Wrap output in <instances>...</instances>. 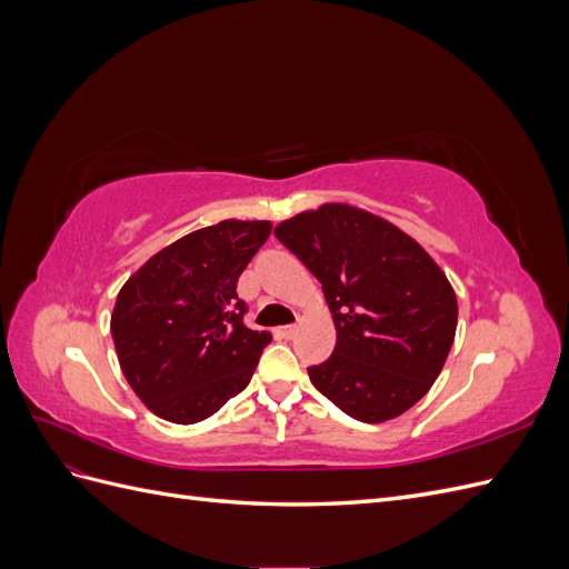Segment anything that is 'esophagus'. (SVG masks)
Masks as SVG:
<instances>
[{
	"mask_svg": "<svg viewBox=\"0 0 569 569\" xmlns=\"http://www.w3.org/2000/svg\"><path fill=\"white\" fill-rule=\"evenodd\" d=\"M278 335L284 339H291L297 335V325H287V327H278Z\"/></svg>",
	"mask_w": 569,
	"mask_h": 569,
	"instance_id": "obj_1",
	"label": "esophagus"
}]
</instances>
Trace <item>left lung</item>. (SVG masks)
Returning a JSON list of instances; mask_svg holds the SVG:
<instances>
[{
    "label": "left lung",
    "instance_id": "1",
    "mask_svg": "<svg viewBox=\"0 0 569 569\" xmlns=\"http://www.w3.org/2000/svg\"><path fill=\"white\" fill-rule=\"evenodd\" d=\"M274 237L320 280L337 330L335 353L308 368L313 387L370 425L416 406L449 358L458 325L456 291L435 258L351 203L301 211Z\"/></svg>",
    "mask_w": 569,
    "mask_h": 569
}]
</instances>
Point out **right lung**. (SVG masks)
Instances as JSON below:
<instances>
[{
  "label": "right lung",
  "mask_w": 569,
  "mask_h": 569,
  "mask_svg": "<svg viewBox=\"0 0 569 569\" xmlns=\"http://www.w3.org/2000/svg\"><path fill=\"white\" fill-rule=\"evenodd\" d=\"M270 220H220L180 237L120 287L111 337L140 401L168 422L211 418L244 391L270 332L242 322L237 280L266 244Z\"/></svg>",
  "instance_id": "add662e5"
}]
</instances>
